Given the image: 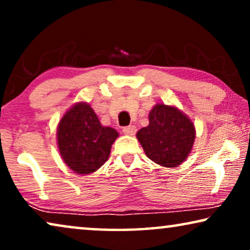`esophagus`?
<instances>
[{
  "mask_svg": "<svg viewBox=\"0 0 250 250\" xmlns=\"http://www.w3.org/2000/svg\"><path fill=\"white\" fill-rule=\"evenodd\" d=\"M135 132H136V127L134 125L126 126V127L123 128V133H124L125 135H134Z\"/></svg>",
  "mask_w": 250,
  "mask_h": 250,
  "instance_id": "esophagus-1",
  "label": "esophagus"
}]
</instances>
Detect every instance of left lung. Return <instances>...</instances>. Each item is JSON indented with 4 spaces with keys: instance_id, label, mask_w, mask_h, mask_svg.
<instances>
[{
    "instance_id": "8db88e82",
    "label": "left lung",
    "mask_w": 250,
    "mask_h": 250,
    "mask_svg": "<svg viewBox=\"0 0 250 250\" xmlns=\"http://www.w3.org/2000/svg\"><path fill=\"white\" fill-rule=\"evenodd\" d=\"M146 155L163 167H176L192 150L196 128L186 114L158 104L149 112V125L136 133Z\"/></svg>"
}]
</instances>
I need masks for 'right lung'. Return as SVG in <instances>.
<instances>
[{"mask_svg":"<svg viewBox=\"0 0 250 250\" xmlns=\"http://www.w3.org/2000/svg\"><path fill=\"white\" fill-rule=\"evenodd\" d=\"M118 138L115 128L102 126L86 102L74 104L60 119L57 128L61 158L75 173L86 175L107 162L112 143Z\"/></svg>","mask_w":250,"mask_h":250,"instance_id":"1","label":"right lung"}]
</instances>
